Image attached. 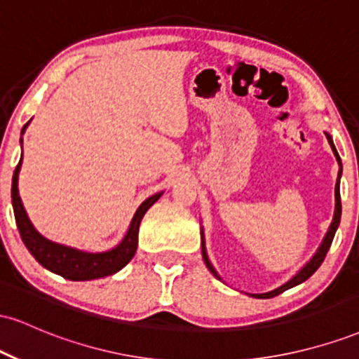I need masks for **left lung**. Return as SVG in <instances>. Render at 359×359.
<instances>
[{
    "label": "left lung",
    "mask_w": 359,
    "mask_h": 359,
    "mask_svg": "<svg viewBox=\"0 0 359 359\" xmlns=\"http://www.w3.org/2000/svg\"><path fill=\"white\" fill-rule=\"evenodd\" d=\"M325 137H327L329 145H331V148H332V154H334L336 160H337V163H339V174H337V182H336V189H334L336 208H334V216H332V222H331V226H329L327 233H325L324 240H323V243H320V245H319V248H317V251L314 253V257H312L311 259H309V262L306 263V265H304L302 269H300V270L297 271V273L294 275V277H292L290 280H287V282L283 283V285H280V287H277V288H273V290H270V292H265V294H250L251 297H257V299H271V297H275V295H278V294H282V292L288 290V288H292V287L299 285V283L306 282V280H307L309 277H311V275L314 273V271H316L317 269H319L320 263L324 262L325 255H327L329 248H331V243H332V240H334L336 229H337V226H339V222H341V194H339V180H341V175H343V163H341L339 154H337V150H336L334 143H332V137H331V135L327 133V131H325ZM201 246H203V258H204L205 266H208L209 271H211V273H212L214 277H216L217 280H222V278L219 277V273H217V271H216V269H214V266H212L211 259H209V257H208V250H205V240H204V229H203V228H201Z\"/></svg>",
    "instance_id": "1"
}]
</instances>
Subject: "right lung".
I'll use <instances>...</instances> for the list:
<instances>
[{
  "label": "right lung",
  "mask_w": 359,
  "mask_h": 359,
  "mask_svg": "<svg viewBox=\"0 0 359 359\" xmlns=\"http://www.w3.org/2000/svg\"><path fill=\"white\" fill-rule=\"evenodd\" d=\"M28 125H30V121L23 126L22 135ZM20 142H23V140H20ZM22 160L23 158H20L18 165L15 168L13 182H11V204H13L15 221L16 226H18L20 236H22L25 246L30 251L32 257L43 269L50 270L52 273L60 275V277L67 280H74V282H84V280L108 277V275L116 273L130 263V259L137 253L140 222H142L148 209L162 197L163 192L154 194L138 205L137 212L133 214V219L128 226V231L114 248L106 251H84L48 240L43 234L36 231L35 226L32 224L18 194V174L20 168H22Z\"/></svg>",
  "instance_id": "obj_1"
}]
</instances>
